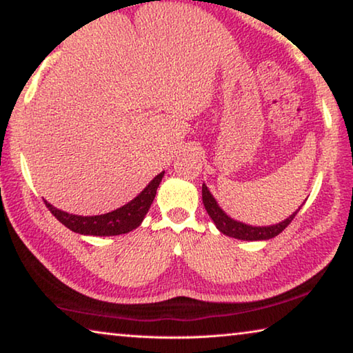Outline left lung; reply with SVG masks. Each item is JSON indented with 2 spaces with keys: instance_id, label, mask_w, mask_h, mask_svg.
<instances>
[{
  "instance_id": "1",
  "label": "left lung",
  "mask_w": 353,
  "mask_h": 353,
  "mask_svg": "<svg viewBox=\"0 0 353 353\" xmlns=\"http://www.w3.org/2000/svg\"><path fill=\"white\" fill-rule=\"evenodd\" d=\"M202 202H204V207L208 213V216L212 218V221L221 234H224L230 238H236V240H243V241H265L277 236L280 232H282L285 227L291 223L292 218L296 216L297 212L301 210L302 207V205L299 207L294 213L290 214L288 218L280 221L277 224L250 225V224L241 223V221L230 218L229 214L219 207L218 201L213 198V194L210 193V190L207 188L205 183H202Z\"/></svg>"
}]
</instances>
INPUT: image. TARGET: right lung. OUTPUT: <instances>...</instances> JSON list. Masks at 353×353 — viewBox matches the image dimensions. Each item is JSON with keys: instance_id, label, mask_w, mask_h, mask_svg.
<instances>
[{"instance_id": "1", "label": "right lung", "mask_w": 353, "mask_h": 353, "mask_svg": "<svg viewBox=\"0 0 353 353\" xmlns=\"http://www.w3.org/2000/svg\"><path fill=\"white\" fill-rule=\"evenodd\" d=\"M163 174L165 171L155 176L146 185L145 190H141V193L137 194L128 204L104 214L82 216V214H73L59 210V208L51 205L48 201H45V204L50 208V212L57 218V221H61L65 227H68L70 230H73L79 235L115 236L129 234V232L137 229L143 223V219H145L149 207H151L155 198V193H157L159 185L162 182Z\"/></svg>"}]
</instances>
